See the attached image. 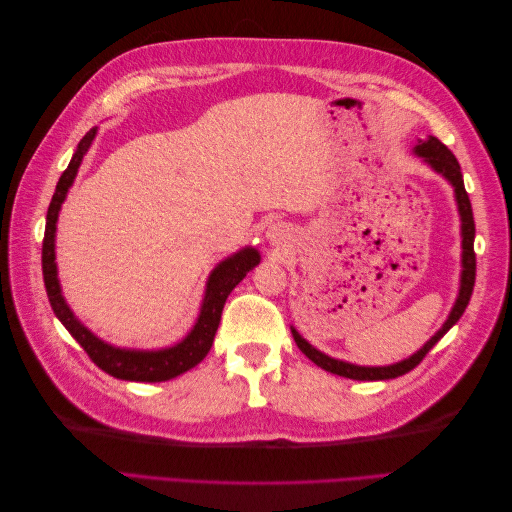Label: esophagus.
Segmentation results:
<instances>
[{"label":"esophagus","mask_w":512,"mask_h":512,"mask_svg":"<svg viewBox=\"0 0 512 512\" xmlns=\"http://www.w3.org/2000/svg\"><path fill=\"white\" fill-rule=\"evenodd\" d=\"M292 235H294V232H292L290 224H284V222H275L267 230V239L273 245H286L292 239Z\"/></svg>","instance_id":"34e87169"}]
</instances>
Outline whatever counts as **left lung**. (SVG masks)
Returning a JSON list of instances; mask_svg holds the SVG:
<instances>
[{
  "label": "left lung",
  "instance_id": "left-lung-1",
  "mask_svg": "<svg viewBox=\"0 0 512 512\" xmlns=\"http://www.w3.org/2000/svg\"><path fill=\"white\" fill-rule=\"evenodd\" d=\"M414 153L421 158L425 164H429L438 175H442L448 183L453 185L455 190V200H457V209H459V220H461V280H459V294L457 301L448 314L446 322L442 324V329L433 335L429 342L416 350L410 359L399 361L395 365H384V367H363V365H354V363H346L333 359V356L324 354L320 350H316L312 344L307 342L299 335V331L290 327L294 342H297L299 350L307 356L309 361H314L318 367H322L324 371H331V374L344 376L350 380H391L397 376L408 374L410 369H414L418 363L425 359V354L436 346L440 339L448 333V329L463 316L466 307L470 303L472 290H474V280H476V254H474V215H472V203L470 196L466 192V185H463V175H461V166L457 162V158L453 156V151L448 149L446 145H442L436 136H429L427 141H418V145L414 147Z\"/></svg>",
  "mask_w": 512,
  "mask_h": 512
}]
</instances>
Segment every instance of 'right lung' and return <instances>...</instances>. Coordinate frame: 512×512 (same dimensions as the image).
I'll list each match as a JSON object with an SVG mask.
<instances>
[{
	"instance_id": "obj_1",
	"label": "right lung",
	"mask_w": 512,
	"mask_h": 512,
	"mask_svg": "<svg viewBox=\"0 0 512 512\" xmlns=\"http://www.w3.org/2000/svg\"><path fill=\"white\" fill-rule=\"evenodd\" d=\"M98 134V128L89 130L83 141L76 147L74 156L64 170V175L59 177L55 194L51 198L49 211H46V228H44V241H42V275H44V288L49 294V301L55 316L64 324L68 333L83 346V350L89 354V359L94 361L108 376L119 380H132V382H164L170 378H177L185 371L196 367L205 359L211 350L215 331L220 327L222 309L232 292L243 277L250 273L258 262L260 254L254 247H243L237 254L224 258L218 267H215L207 280L205 299L200 305L198 320L192 327V331L185 335L179 344L162 348V350H126L115 348L111 344L102 342L100 337L91 333L81 320L74 316L72 309L68 307L64 294H61V286L57 280V265H55V230H57V218L61 203H64L70 185L74 183L79 166L85 158L87 149L94 143Z\"/></svg>"
}]
</instances>
